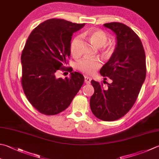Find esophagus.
<instances>
[{
    "instance_id": "34e87169",
    "label": "esophagus",
    "mask_w": 159,
    "mask_h": 159,
    "mask_svg": "<svg viewBox=\"0 0 159 159\" xmlns=\"http://www.w3.org/2000/svg\"><path fill=\"white\" fill-rule=\"evenodd\" d=\"M91 80H92V79L90 77L85 76V83L89 84L90 83V81H91Z\"/></svg>"
}]
</instances>
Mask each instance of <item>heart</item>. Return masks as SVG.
Returning a JSON list of instances; mask_svg holds the SVG:
<instances>
[{"mask_svg": "<svg viewBox=\"0 0 159 159\" xmlns=\"http://www.w3.org/2000/svg\"><path fill=\"white\" fill-rule=\"evenodd\" d=\"M91 39L98 47L103 46L107 40V35L101 30H94L89 34ZM80 40V36H76L71 43V52L74 56L77 57L80 52L79 45ZM113 49L112 45H109L106 49V53H110ZM101 66V62L98 58H83L76 63V68L81 72L92 75L94 74Z\"/></svg>", "mask_w": 159, "mask_h": 159, "instance_id": "1", "label": "heart"}]
</instances>
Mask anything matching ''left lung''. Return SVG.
Wrapping results in <instances>:
<instances>
[{
	"label": "left lung",
	"mask_w": 159,
	"mask_h": 159,
	"mask_svg": "<svg viewBox=\"0 0 159 159\" xmlns=\"http://www.w3.org/2000/svg\"><path fill=\"white\" fill-rule=\"evenodd\" d=\"M104 26L116 35V48L100 70L104 80L109 78L111 83L104 88L91 80L94 93L89 105L98 119L114 121L128 112L136 101L146 77L145 54L141 39L131 28L118 22Z\"/></svg>",
	"instance_id": "left-lung-1"
}]
</instances>
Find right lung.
<instances>
[{"label": "right lung", "mask_w": 159, "mask_h": 159, "mask_svg": "<svg viewBox=\"0 0 159 159\" xmlns=\"http://www.w3.org/2000/svg\"><path fill=\"white\" fill-rule=\"evenodd\" d=\"M85 23L52 18L34 29L21 54V83L25 94L41 114L55 115L67 109L84 83V76L65 67L70 56L71 36ZM68 70L70 78H57Z\"/></svg>", "instance_id": "1"}]
</instances>
